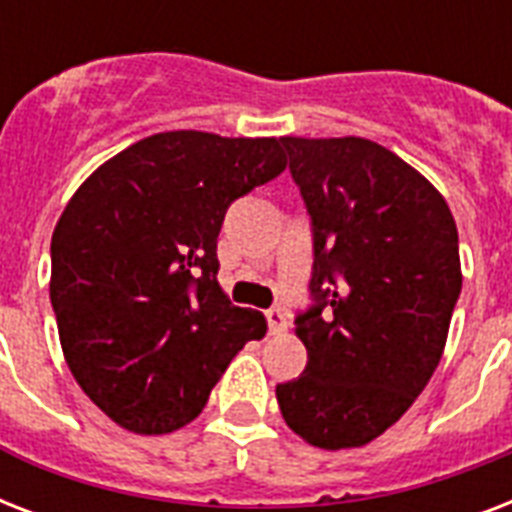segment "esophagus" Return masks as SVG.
Segmentation results:
<instances>
[{
    "label": "esophagus",
    "instance_id": "obj_1",
    "mask_svg": "<svg viewBox=\"0 0 512 512\" xmlns=\"http://www.w3.org/2000/svg\"><path fill=\"white\" fill-rule=\"evenodd\" d=\"M265 319H268V329H271V335H281L284 329H287V316L279 308H271V311L265 313Z\"/></svg>",
    "mask_w": 512,
    "mask_h": 512
}]
</instances>
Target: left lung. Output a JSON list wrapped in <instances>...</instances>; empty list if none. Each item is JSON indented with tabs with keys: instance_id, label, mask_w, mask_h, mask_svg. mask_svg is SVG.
<instances>
[{
	"instance_id": "left-lung-1",
	"label": "left lung",
	"mask_w": 512,
	"mask_h": 512,
	"mask_svg": "<svg viewBox=\"0 0 512 512\" xmlns=\"http://www.w3.org/2000/svg\"><path fill=\"white\" fill-rule=\"evenodd\" d=\"M313 223L308 350L276 385L284 420L319 449L382 436L436 372L462 289L452 209L428 177L366 138H281Z\"/></svg>"
}]
</instances>
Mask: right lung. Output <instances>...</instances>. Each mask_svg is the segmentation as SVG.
I'll return each mask as SVG.
<instances>
[{
  "instance_id": "obj_1",
  "label": "right lung",
  "mask_w": 512,
  "mask_h": 512,
  "mask_svg": "<svg viewBox=\"0 0 512 512\" xmlns=\"http://www.w3.org/2000/svg\"><path fill=\"white\" fill-rule=\"evenodd\" d=\"M279 138L159 132L84 180L52 231L50 300L66 364L100 412L159 436L196 420L265 316L217 284L233 199L281 175Z\"/></svg>"
}]
</instances>
